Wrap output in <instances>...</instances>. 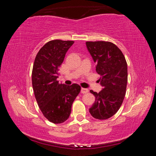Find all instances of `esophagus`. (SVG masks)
<instances>
[{"label": "esophagus", "instance_id": "obj_1", "mask_svg": "<svg viewBox=\"0 0 156 156\" xmlns=\"http://www.w3.org/2000/svg\"><path fill=\"white\" fill-rule=\"evenodd\" d=\"M89 90L87 89H85V88H81V93L82 94H86V93H88Z\"/></svg>", "mask_w": 156, "mask_h": 156}]
</instances>
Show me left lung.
<instances>
[{
    "label": "left lung",
    "mask_w": 156,
    "mask_h": 156,
    "mask_svg": "<svg viewBox=\"0 0 156 156\" xmlns=\"http://www.w3.org/2000/svg\"><path fill=\"white\" fill-rule=\"evenodd\" d=\"M87 48L96 63V70L102 87L99 93L90 90L96 98L89 113L94 118L106 120L120 109L127 84V64L122 52L111 42H86Z\"/></svg>",
    "instance_id": "8db88e82"
}]
</instances>
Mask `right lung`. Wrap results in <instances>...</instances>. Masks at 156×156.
Returning a JSON list of instances; mask_svg holds the SVG:
<instances>
[{
	"label": "right lung",
	"mask_w": 156,
	"mask_h": 156,
	"mask_svg": "<svg viewBox=\"0 0 156 156\" xmlns=\"http://www.w3.org/2000/svg\"><path fill=\"white\" fill-rule=\"evenodd\" d=\"M74 42L54 40L39 50L32 69V87L42 113L54 124L64 122L69 117L73 102L80 91L78 84H60L58 69L65 54Z\"/></svg>",
	"instance_id": "obj_1"
}]
</instances>
